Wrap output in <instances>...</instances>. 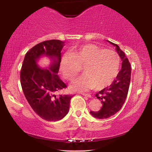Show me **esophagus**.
Masks as SVG:
<instances>
[{"label": "esophagus", "mask_w": 152, "mask_h": 152, "mask_svg": "<svg viewBox=\"0 0 152 152\" xmlns=\"http://www.w3.org/2000/svg\"><path fill=\"white\" fill-rule=\"evenodd\" d=\"M82 95H84V96H86V97H91V95H89V94H87V93H82Z\"/></svg>", "instance_id": "esophagus-1"}]
</instances>
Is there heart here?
<instances>
[{
	"mask_svg": "<svg viewBox=\"0 0 152 152\" xmlns=\"http://www.w3.org/2000/svg\"><path fill=\"white\" fill-rule=\"evenodd\" d=\"M120 57L115 51L94 44H86L65 55L61 69L66 80L72 82L82 68L84 75L74 83L76 91L104 88L113 82L120 69Z\"/></svg>",
	"mask_w": 152,
	"mask_h": 152,
	"instance_id": "heart-1",
	"label": "heart"
}]
</instances>
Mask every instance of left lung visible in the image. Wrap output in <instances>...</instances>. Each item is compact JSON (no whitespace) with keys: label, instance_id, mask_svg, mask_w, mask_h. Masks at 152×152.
<instances>
[{"label":"left lung","instance_id":"1","mask_svg":"<svg viewBox=\"0 0 152 152\" xmlns=\"http://www.w3.org/2000/svg\"><path fill=\"white\" fill-rule=\"evenodd\" d=\"M110 43L116 47L122 60V68L118 72L116 80L109 86L95 94L97 98L101 99L102 107L98 111H91V114L99 119L111 117L121 109L127 96L131 81L132 68L125 54L117 44Z\"/></svg>","mask_w":152,"mask_h":152}]
</instances>
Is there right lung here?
Segmentation results:
<instances>
[{
  "mask_svg": "<svg viewBox=\"0 0 152 152\" xmlns=\"http://www.w3.org/2000/svg\"><path fill=\"white\" fill-rule=\"evenodd\" d=\"M63 47V41L55 39L38 43L26 54L20 70V84L25 97L35 113L47 121H57L66 116L72 97L55 95L67 87L57 75ZM42 55L53 59L49 69H42L36 65L37 59Z\"/></svg>",
  "mask_w": 152,
  "mask_h": 152,
  "instance_id": "obj_1",
  "label": "right lung"
}]
</instances>
